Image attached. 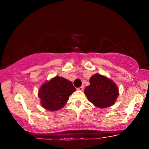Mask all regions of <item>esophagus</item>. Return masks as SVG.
Returning <instances> with one entry per match:
<instances>
[{"label":"esophagus","mask_w":149,"mask_h":149,"mask_svg":"<svg viewBox=\"0 0 149 149\" xmlns=\"http://www.w3.org/2000/svg\"><path fill=\"white\" fill-rule=\"evenodd\" d=\"M83 88H84V87H83V85H82V86H81V87H78V88H77V89H78V90H79V91H83Z\"/></svg>","instance_id":"1"}]
</instances>
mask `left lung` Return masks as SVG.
I'll use <instances>...</instances> for the list:
<instances>
[{"label": "left lung", "instance_id": "1", "mask_svg": "<svg viewBox=\"0 0 149 149\" xmlns=\"http://www.w3.org/2000/svg\"><path fill=\"white\" fill-rule=\"evenodd\" d=\"M90 85L85 87L84 93L89 102L99 108L111 107L119 95L117 85L111 79L99 74L89 79Z\"/></svg>", "mask_w": 149, "mask_h": 149}]
</instances>
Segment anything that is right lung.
<instances>
[{
    "label": "right lung",
    "instance_id": "add662e5",
    "mask_svg": "<svg viewBox=\"0 0 149 149\" xmlns=\"http://www.w3.org/2000/svg\"><path fill=\"white\" fill-rule=\"evenodd\" d=\"M76 90L72 83L56 77L43 84L38 91L42 107L49 111L62 109L68 100V97Z\"/></svg>",
    "mask_w": 149,
    "mask_h": 149
}]
</instances>
